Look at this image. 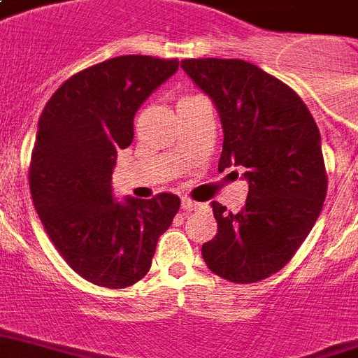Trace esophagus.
<instances>
[{
  "label": "esophagus",
  "mask_w": 358,
  "mask_h": 358,
  "mask_svg": "<svg viewBox=\"0 0 358 358\" xmlns=\"http://www.w3.org/2000/svg\"><path fill=\"white\" fill-rule=\"evenodd\" d=\"M201 208V204L195 203V201H191V199H182V210L184 212H193V210Z\"/></svg>",
  "instance_id": "esophagus-1"
}]
</instances>
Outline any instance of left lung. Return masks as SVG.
Masks as SVG:
<instances>
[{"label": "left lung", "instance_id": "1", "mask_svg": "<svg viewBox=\"0 0 358 358\" xmlns=\"http://www.w3.org/2000/svg\"><path fill=\"white\" fill-rule=\"evenodd\" d=\"M182 69L222 120L217 169L244 167L250 184L236 214L212 201L217 233L203 244L204 263L229 282H261L291 261L323 208L317 124L287 84L244 59H182Z\"/></svg>", "mask_w": 358, "mask_h": 358}]
</instances>
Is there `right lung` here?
Returning <instances> with one entry per match:
<instances>
[{
  "instance_id": "1",
  "label": "right lung",
  "mask_w": 358,
  "mask_h": 358,
  "mask_svg": "<svg viewBox=\"0 0 358 358\" xmlns=\"http://www.w3.org/2000/svg\"><path fill=\"white\" fill-rule=\"evenodd\" d=\"M176 69L178 59H106L67 78L41 114L29 163L34 206L65 263L101 287L143 280L180 208L173 193L118 203L110 184L136 110Z\"/></svg>"
}]
</instances>
